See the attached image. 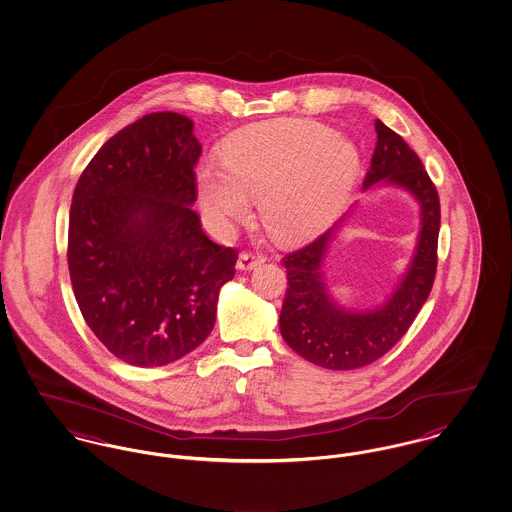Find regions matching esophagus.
<instances>
[{"label": "esophagus", "mask_w": 512, "mask_h": 512, "mask_svg": "<svg viewBox=\"0 0 512 512\" xmlns=\"http://www.w3.org/2000/svg\"><path fill=\"white\" fill-rule=\"evenodd\" d=\"M260 264H264V256L262 254H252V252H243L239 256V262H237V269L239 271H252V269L258 268Z\"/></svg>", "instance_id": "1"}]
</instances>
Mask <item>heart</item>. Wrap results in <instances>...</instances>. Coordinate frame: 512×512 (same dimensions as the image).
<instances>
[{"label":"heart","instance_id":"b5f03b06","mask_svg":"<svg viewBox=\"0 0 512 512\" xmlns=\"http://www.w3.org/2000/svg\"><path fill=\"white\" fill-rule=\"evenodd\" d=\"M223 162L194 169L210 227L227 231L233 221L250 216V198H260L266 229L283 243L308 239L333 223L360 175L356 144L308 119L246 127L225 142Z\"/></svg>","mask_w":512,"mask_h":512}]
</instances>
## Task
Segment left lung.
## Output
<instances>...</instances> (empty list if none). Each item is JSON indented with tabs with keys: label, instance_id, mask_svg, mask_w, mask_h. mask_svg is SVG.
Returning <instances> with one entry per match:
<instances>
[{
	"label": "left lung",
	"instance_id": "8db88e82",
	"mask_svg": "<svg viewBox=\"0 0 512 512\" xmlns=\"http://www.w3.org/2000/svg\"><path fill=\"white\" fill-rule=\"evenodd\" d=\"M377 142L362 190L397 187L420 206V231L414 254L393 293L372 310L339 304L325 283V256L349 214L314 243L283 258L289 289L279 316L285 343L308 362L327 370H354L381 358L408 331L430 296L437 268L439 198L414 150L379 119Z\"/></svg>",
	"mask_w": 512,
	"mask_h": 512
}]
</instances>
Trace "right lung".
Wrapping results in <instances>:
<instances>
[{
    "label": "right lung",
    "mask_w": 512,
    "mask_h": 512,
    "mask_svg": "<svg viewBox=\"0 0 512 512\" xmlns=\"http://www.w3.org/2000/svg\"><path fill=\"white\" fill-rule=\"evenodd\" d=\"M194 123L144 115L98 150L69 212V273L82 318L138 368L171 364L212 333L237 252L212 243L190 206L202 152Z\"/></svg>",
    "instance_id": "right-lung-1"
}]
</instances>
